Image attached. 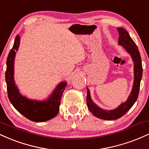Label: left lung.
Returning a JSON list of instances; mask_svg holds the SVG:
<instances>
[{
	"instance_id": "1",
	"label": "left lung",
	"mask_w": 149,
	"mask_h": 149,
	"mask_svg": "<svg viewBox=\"0 0 149 149\" xmlns=\"http://www.w3.org/2000/svg\"><path fill=\"white\" fill-rule=\"evenodd\" d=\"M117 29L119 33L118 45H122L123 47L129 53L134 63V82L132 89L127 100L125 102H123L115 109L105 110L99 107L96 104L94 103L90 96V90L87 87V106L90 111L95 117L107 120H113L121 118L134 105L139 95L140 82L143 73L141 56L138 50L137 46L125 29L120 27Z\"/></svg>"
}]
</instances>
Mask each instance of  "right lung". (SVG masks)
Masks as SVG:
<instances>
[{"label":"right lung","instance_id":"right-lung-1","mask_svg":"<svg viewBox=\"0 0 149 149\" xmlns=\"http://www.w3.org/2000/svg\"><path fill=\"white\" fill-rule=\"evenodd\" d=\"M19 43L20 36L17 35L7 59L6 81L8 98L13 107L30 120L33 122L49 120L55 117L59 112L61 95L67 83L66 81L59 83L51 95L45 100H30L23 96L19 91L14 79L15 58Z\"/></svg>","mask_w":149,"mask_h":149}]
</instances>
